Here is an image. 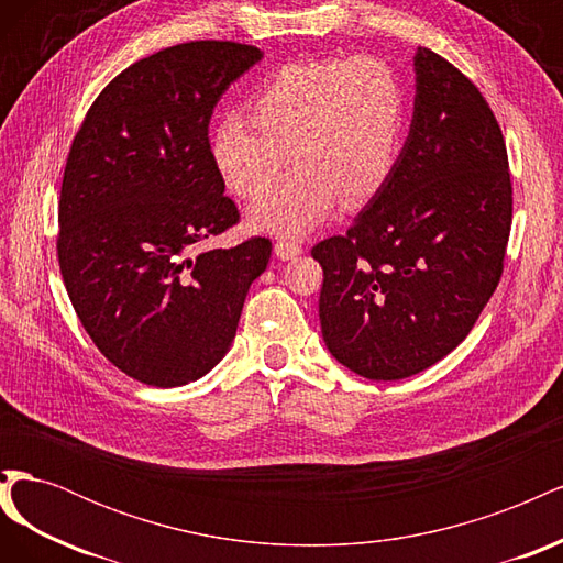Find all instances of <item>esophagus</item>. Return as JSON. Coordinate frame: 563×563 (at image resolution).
I'll list each match as a JSON object with an SVG mask.
<instances>
[{"instance_id": "esophagus-1", "label": "esophagus", "mask_w": 563, "mask_h": 563, "mask_svg": "<svg viewBox=\"0 0 563 563\" xmlns=\"http://www.w3.org/2000/svg\"><path fill=\"white\" fill-rule=\"evenodd\" d=\"M275 253H277V258H282V261H291V258H296V255H300V253H302V246H300L298 242L277 240V244H275Z\"/></svg>"}]
</instances>
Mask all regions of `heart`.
I'll list each match as a JSON object with an SVG mask.
<instances>
[{
	"label": "heart",
	"instance_id": "heart-1",
	"mask_svg": "<svg viewBox=\"0 0 563 563\" xmlns=\"http://www.w3.org/2000/svg\"><path fill=\"white\" fill-rule=\"evenodd\" d=\"M213 129L211 155L240 197L258 195L283 167L295 168L251 203L255 230L300 236L343 201L362 207L391 176L406 135V91L376 56L286 63Z\"/></svg>",
	"mask_w": 563,
	"mask_h": 563
}]
</instances>
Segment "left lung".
I'll list each match as a JSON object with an SVG mask.
<instances>
[{
  "instance_id": "8db88e82",
  "label": "left lung",
  "mask_w": 563,
  "mask_h": 563,
  "mask_svg": "<svg viewBox=\"0 0 563 563\" xmlns=\"http://www.w3.org/2000/svg\"><path fill=\"white\" fill-rule=\"evenodd\" d=\"M509 228L498 119L455 65L420 46L395 172L345 234L312 249L329 352L368 380H401L444 360L496 291Z\"/></svg>"
}]
</instances>
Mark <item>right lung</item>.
I'll return each instance as SVG.
<instances>
[{"label":"right lung","mask_w":563,"mask_h":563,"mask_svg":"<svg viewBox=\"0 0 563 563\" xmlns=\"http://www.w3.org/2000/svg\"><path fill=\"white\" fill-rule=\"evenodd\" d=\"M261 58L240 42L162 48L98 93L73 141L58 203L60 275L84 331L133 380L178 387L209 373L267 267L265 236L192 258L199 242L240 223L209 122Z\"/></svg>","instance_id":"add662e5"}]
</instances>
